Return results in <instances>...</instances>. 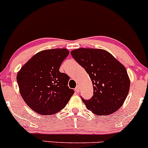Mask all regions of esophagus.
<instances>
[{"instance_id": "obj_1", "label": "esophagus", "mask_w": 148, "mask_h": 148, "mask_svg": "<svg viewBox=\"0 0 148 148\" xmlns=\"http://www.w3.org/2000/svg\"><path fill=\"white\" fill-rule=\"evenodd\" d=\"M79 91H80V89H79V86H77L76 87V88H75V92L76 93H78V92H79Z\"/></svg>"}]
</instances>
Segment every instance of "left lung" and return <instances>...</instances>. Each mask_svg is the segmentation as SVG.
Masks as SVG:
<instances>
[{"instance_id":"8db88e82","label":"left lung","mask_w":148,"mask_h":148,"mask_svg":"<svg viewBox=\"0 0 148 148\" xmlns=\"http://www.w3.org/2000/svg\"><path fill=\"white\" fill-rule=\"evenodd\" d=\"M71 54L86 69L92 83L93 96L89 100L82 99L88 109L97 115H108L118 111L130 88L125 66L103 49L79 48Z\"/></svg>"}]
</instances>
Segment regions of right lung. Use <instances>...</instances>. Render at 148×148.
I'll return each mask as SVG.
<instances>
[{"label": "right lung", "instance_id": "obj_1", "mask_svg": "<svg viewBox=\"0 0 148 148\" xmlns=\"http://www.w3.org/2000/svg\"><path fill=\"white\" fill-rule=\"evenodd\" d=\"M66 49L43 50L23 64L16 75L20 94L26 104L41 115H53L65 107L74 90L69 76L59 71L69 55Z\"/></svg>", "mask_w": 148, "mask_h": 148}]
</instances>
